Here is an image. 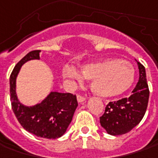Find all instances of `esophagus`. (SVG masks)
Segmentation results:
<instances>
[{
    "instance_id": "esophagus-1",
    "label": "esophagus",
    "mask_w": 158,
    "mask_h": 158,
    "mask_svg": "<svg viewBox=\"0 0 158 158\" xmlns=\"http://www.w3.org/2000/svg\"><path fill=\"white\" fill-rule=\"evenodd\" d=\"M77 100H78L79 102H83V101H85V97L83 95H81V94H78V95H77Z\"/></svg>"
}]
</instances>
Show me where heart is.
Wrapping results in <instances>:
<instances>
[{
	"instance_id": "heart-1",
	"label": "heart",
	"mask_w": 158,
	"mask_h": 158,
	"mask_svg": "<svg viewBox=\"0 0 158 158\" xmlns=\"http://www.w3.org/2000/svg\"><path fill=\"white\" fill-rule=\"evenodd\" d=\"M64 78L79 80V74L71 67L63 71ZM81 76L91 80V89L96 95L109 98L120 95L132 85L135 79L133 67L127 62L108 58L81 68Z\"/></svg>"
}]
</instances>
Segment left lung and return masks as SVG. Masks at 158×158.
<instances>
[{
    "instance_id": "left-lung-1",
    "label": "left lung",
    "mask_w": 158,
    "mask_h": 158,
    "mask_svg": "<svg viewBox=\"0 0 158 158\" xmlns=\"http://www.w3.org/2000/svg\"><path fill=\"white\" fill-rule=\"evenodd\" d=\"M138 64L139 80L128 98L110 101L105 108L100 123L102 128L112 135H120L129 132L143 118L148 106L150 90L146 79L145 68Z\"/></svg>"
}]
</instances>
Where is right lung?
<instances>
[{"instance_id":"obj_1","label":"right lung","mask_w":158,"mask_h":158,"mask_svg":"<svg viewBox=\"0 0 158 158\" xmlns=\"http://www.w3.org/2000/svg\"><path fill=\"white\" fill-rule=\"evenodd\" d=\"M39 50L29 52L10 74V101L15 115L23 128L38 137L57 139L65 133L78 106L75 94L52 92L45 100L33 106L20 103L15 94V79L21 66L31 59H39Z\"/></svg>"}]
</instances>
